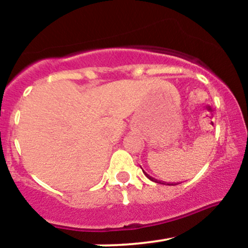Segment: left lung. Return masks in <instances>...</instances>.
<instances>
[{
	"label": "left lung",
	"mask_w": 248,
	"mask_h": 248,
	"mask_svg": "<svg viewBox=\"0 0 248 248\" xmlns=\"http://www.w3.org/2000/svg\"><path fill=\"white\" fill-rule=\"evenodd\" d=\"M143 173H144V175H146V176H147V177H148V178H149V179H150V181L155 182V183H160V184H166V183H163V182H160V181H157V179H155V178L150 177V176H149V175H148V173H147V172H144V171H143ZM177 184H178V183H177ZM177 184H176V183H167V186H177Z\"/></svg>",
	"instance_id": "obj_1"
}]
</instances>
